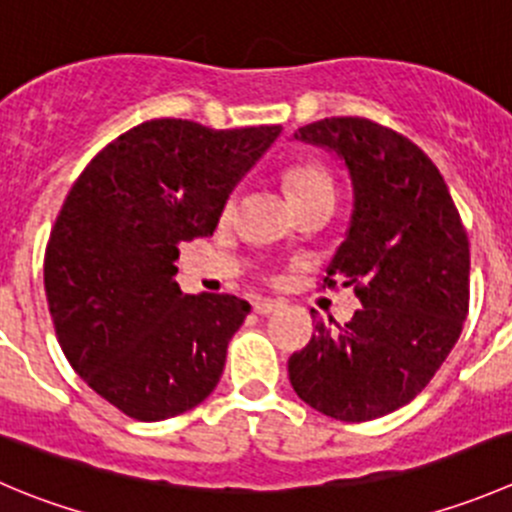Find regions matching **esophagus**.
<instances>
[{"label":"esophagus","instance_id":"1","mask_svg":"<svg viewBox=\"0 0 512 512\" xmlns=\"http://www.w3.org/2000/svg\"><path fill=\"white\" fill-rule=\"evenodd\" d=\"M252 307H255L257 315H272V312L280 310V302L277 300H255L252 302Z\"/></svg>","mask_w":512,"mask_h":512}]
</instances>
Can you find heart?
<instances>
[{"mask_svg": "<svg viewBox=\"0 0 512 512\" xmlns=\"http://www.w3.org/2000/svg\"><path fill=\"white\" fill-rule=\"evenodd\" d=\"M285 187H287V197H290V202L305 200V197H312V195L332 197L330 177H327V172L322 170L320 165H312V162L290 167L285 175ZM230 207L232 202L227 205V210H230Z\"/></svg>", "mask_w": 512, "mask_h": 512, "instance_id": "obj_1", "label": "heart"}]
</instances>
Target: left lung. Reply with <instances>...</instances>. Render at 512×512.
I'll list each match as a JSON object with an SVG mask.
<instances>
[{
    "mask_svg": "<svg viewBox=\"0 0 512 512\" xmlns=\"http://www.w3.org/2000/svg\"><path fill=\"white\" fill-rule=\"evenodd\" d=\"M352 185V215L325 285H355L362 307L290 357L295 393L317 413L365 423L408 405L433 380L468 315L470 250L438 167L418 145L362 117L300 127Z\"/></svg>",
    "mask_w": 512,
    "mask_h": 512,
    "instance_id": "obj_1",
    "label": "left lung"
}]
</instances>
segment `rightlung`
Here are the masks:
<instances>
[{"label": "right lung", "instance_id": "1", "mask_svg": "<svg viewBox=\"0 0 512 512\" xmlns=\"http://www.w3.org/2000/svg\"><path fill=\"white\" fill-rule=\"evenodd\" d=\"M280 132L150 119L109 142L69 190L44 255L49 315L74 372L124 415L175 418L217 388L250 302L185 295L177 245L215 232Z\"/></svg>", "mask_w": 512, "mask_h": 512}]
</instances>
